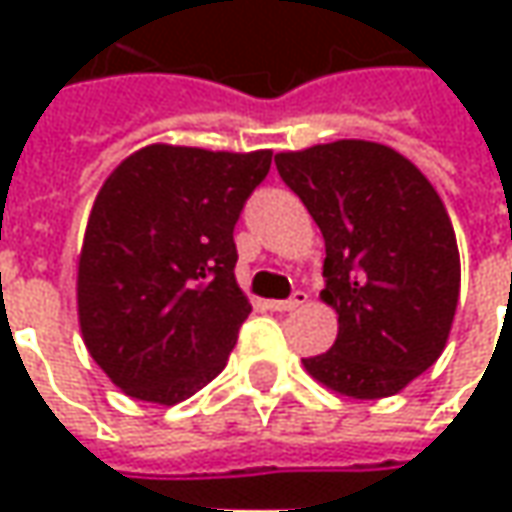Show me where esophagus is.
<instances>
[{
	"mask_svg": "<svg viewBox=\"0 0 512 512\" xmlns=\"http://www.w3.org/2000/svg\"><path fill=\"white\" fill-rule=\"evenodd\" d=\"M305 302H307L305 290H293V296H290V299H276V302H270V310H279V313H290V310L302 307Z\"/></svg>",
	"mask_w": 512,
	"mask_h": 512,
	"instance_id": "esophagus-1",
	"label": "esophagus"
}]
</instances>
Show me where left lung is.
Masks as SVG:
<instances>
[{
    "instance_id": "left-lung-1",
    "label": "left lung",
    "mask_w": 512,
    "mask_h": 512,
    "mask_svg": "<svg viewBox=\"0 0 512 512\" xmlns=\"http://www.w3.org/2000/svg\"><path fill=\"white\" fill-rule=\"evenodd\" d=\"M279 176L325 236L322 299L339 313L307 373L353 399L399 393L442 356L459 302V247L439 193L402 153L342 139L279 153Z\"/></svg>"
}]
</instances>
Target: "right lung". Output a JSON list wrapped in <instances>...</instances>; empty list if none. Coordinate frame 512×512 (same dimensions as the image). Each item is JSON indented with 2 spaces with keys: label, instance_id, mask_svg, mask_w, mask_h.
<instances>
[{
  "label": "right lung",
  "instance_id": "obj_1",
  "mask_svg": "<svg viewBox=\"0 0 512 512\" xmlns=\"http://www.w3.org/2000/svg\"><path fill=\"white\" fill-rule=\"evenodd\" d=\"M270 159L150 145L99 190L79 256V325L93 362L133 399L176 404L225 370L250 313L233 227Z\"/></svg>",
  "mask_w": 512,
  "mask_h": 512
}]
</instances>
